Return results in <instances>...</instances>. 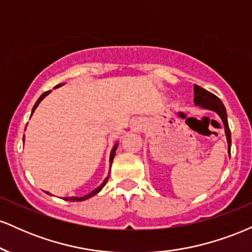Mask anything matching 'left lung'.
<instances>
[{"label":"left lung","mask_w":252,"mask_h":252,"mask_svg":"<svg viewBox=\"0 0 252 252\" xmlns=\"http://www.w3.org/2000/svg\"><path fill=\"white\" fill-rule=\"evenodd\" d=\"M194 104L195 105H200L201 108L212 110L216 111L219 115V117L221 118L222 123L225 126V134H226L227 143H228V154H230L231 149V131L228 128L227 123V114L226 109H225L224 104L221 103V100L219 99L216 94H211V92L206 91L205 89L200 88V86L194 85Z\"/></svg>","instance_id":"8db88e82"}]
</instances>
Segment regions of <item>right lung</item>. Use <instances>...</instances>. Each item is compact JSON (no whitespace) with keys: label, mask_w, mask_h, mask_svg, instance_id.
Here are the masks:
<instances>
[{"label":"right lung","mask_w":252,"mask_h":252,"mask_svg":"<svg viewBox=\"0 0 252 252\" xmlns=\"http://www.w3.org/2000/svg\"><path fill=\"white\" fill-rule=\"evenodd\" d=\"M58 86H59V85H58ZM50 92H51V90H50V91H46V92H43V94H41V96L39 97V99L36 100V103H35V105H34L33 110H32V114H33V112H34V110H35V109L37 108V105H39V103L41 102V100L43 99V98H45L46 96H47V94H50ZM24 140H25V136H24ZM116 149H117V144H116V146L114 147V149L111 150V154H110V164H111V163H112V161H114L115 154H116ZM108 179H109V176H108V178H105V180H104V181L102 182V185H100L99 187H97L96 189H94V190H92V192H91V193H89L88 195H85V196H80V198H77V196H67V198H65V200H70V201H83V200H86V199L91 198V196H94V194H97V193L99 192V190L102 189L104 186H105V184H106V182H108Z\"/></svg>","instance_id":"obj_1"}]
</instances>
